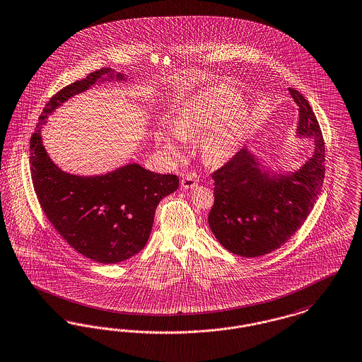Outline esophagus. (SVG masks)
Instances as JSON below:
<instances>
[{
    "label": "esophagus",
    "mask_w": 362,
    "mask_h": 362,
    "mask_svg": "<svg viewBox=\"0 0 362 362\" xmlns=\"http://www.w3.org/2000/svg\"><path fill=\"white\" fill-rule=\"evenodd\" d=\"M180 185H182V188H185V189L194 188L198 185V176L194 174L187 175V176H185V177L182 179Z\"/></svg>",
    "instance_id": "esophagus-1"
}]
</instances>
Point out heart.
<instances>
[{
    "instance_id": "heart-1",
    "label": "heart",
    "mask_w": 362,
    "mask_h": 362,
    "mask_svg": "<svg viewBox=\"0 0 362 362\" xmlns=\"http://www.w3.org/2000/svg\"><path fill=\"white\" fill-rule=\"evenodd\" d=\"M250 127V113L241 95L225 85L207 86L182 102L175 113V128L161 127L156 143L168 158L183 156L186 137H202L203 159L222 164L240 151Z\"/></svg>"
}]
</instances>
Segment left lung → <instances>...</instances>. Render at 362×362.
<instances>
[{
    "label": "left lung",
    "mask_w": 362,
    "mask_h": 362,
    "mask_svg": "<svg viewBox=\"0 0 362 362\" xmlns=\"http://www.w3.org/2000/svg\"><path fill=\"white\" fill-rule=\"evenodd\" d=\"M299 106L296 136L313 139V155L299 170L275 173L247 148L213 173L214 204L209 226L219 244L243 257H259L300 229L325 179V141L310 103L293 88Z\"/></svg>",
    "instance_id": "obj_1"
}]
</instances>
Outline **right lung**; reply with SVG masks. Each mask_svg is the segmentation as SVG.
Masks as SVG:
<instances>
[{
	"mask_svg": "<svg viewBox=\"0 0 362 362\" xmlns=\"http://www.w3.org/2000/svg\"><path fill=\"white\" fill-rule=\"evenodd\" d=\"M127 81L112 69L90 73L58 91L39 117L30 137V175L44 214L59 234L90 260L116 264L144 247L155 211L179 187L176 175H161L129 163L112 173L79 176L60 170L43 145L42 127L60 105L97 82Z\"/></svg>",
	"mask_w": 362,
	"mask_h": 362,
	"instance_id": "right-lung-1",
	"label": "right lung"
}]
</instances>
